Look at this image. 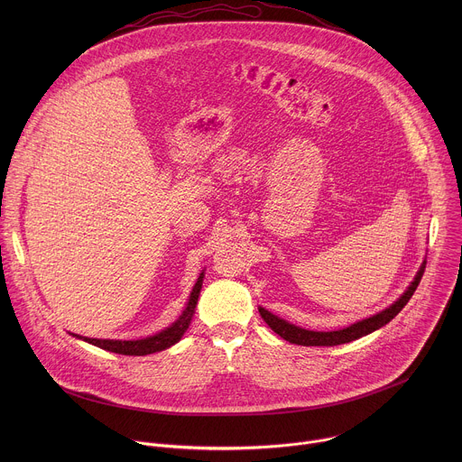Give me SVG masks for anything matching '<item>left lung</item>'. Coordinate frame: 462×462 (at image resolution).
Returning a JSON list of instances; mask_svg holds the SVG:
<instances>
[{
	"mask_svg": "<svg viewBox=\"0 0 462 462\" xmlns=\"http://www.w3.org/2000/svg\"><path fill=\"white\" fill-rule=\"evenodd\" d=\"M423 270H425V260L421 266L418 268L414 279L411 281V284L407 286V290L396 299L395 302L392 306H388L386 310L368 317V319H363L348 328H343V329L337 330H310L304 329V328H299L295 324H290L286 322L284 319H279L277 315L266 311L264 308H258L260 310V315L263 319L264 322L268 324V328L273 330L275 334H279L282 339L290 341V343H295V345H304V346H334V345H341V343H350L354 339H359L374 330L381 329L384 328L386 324H390L396 315L402 311V308L409 302V299L412 297V293L416 291L420 281H421V275H423Z\"/></svg>",
	"mask_w": 462,
	"mask_h": 462,
	"instance_id": "8db88e82",
	"label": "left lung"
}]
</instances>
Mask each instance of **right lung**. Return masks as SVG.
Masks as SVG:
<instances>
[{
    "label": "right lung",
    "mask_w": 462,
    "mask_h": 462,
    "mask_svg": "<svg viewBox=\"0 0 462 462\" xmlns=\"http://www.w3.org/2000/svg\"><path fill=\"white\" fill-rule=\"evenodd\" d=\"M202 281H204V270L199 273L198 281L190 291L189 302L183 310V313L180 315V319L176 322H172L169 328L142 337V339H99V337H87V336H79L70 332L74 337L83 339L90 345H96L103 350L108 352H116V354H123V356H147V354H154V352H162L165 348H171L172 345H176L183 334L189 329L194 313H196V306H198L199 295H200V288H202Z\"/></svg>",
    "instance_id": "1"
}]
</instances>
